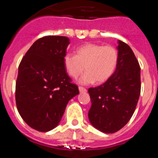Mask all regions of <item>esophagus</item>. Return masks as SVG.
<instances>
[{
	"label": "esophagus",
	"mask_w": 158,
	"mask_h": 158,
	"mask_svg": "<svg viewBox=\"0 0 158 158\" xmlns=\"http://www.w3.org/2000/svg\"><path fill=\"white\" fill-rule=\"evenodd\" d=\"M79 91H80V93H85L87 90H86L85 88H84V87H81V86H79Z\"/></svg>",
	"instance_id": "esophagus-1"
}]
</instances>
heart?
I'll use <instances>...</instances> for the list:
<instances>
[{
	"instance_id": "b5f03b06",
	"label": "heart",
	"mask_w": 158,
	"mask_h": 158,
	"mask_svg": "<svg viewBox=\"0 0 158 158\" xmlns=\"http://www.w3.org/2000/svg\"><path fill=\"white\" fill-rule=\"evenodd\" d=\"M118 61V53L115 47L97 43H86L77 49L75 56L66 54L63 58L64 66L73 78H77L85 69L80 79L84 85L107 81L115 73Z\"/></svg>"
}]
</instances>
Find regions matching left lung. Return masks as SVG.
Masks as SVG:
<instances>
[{"mask_svg": "<svg viewBox=\"0 0 158 158\" xmlns=\"http://www.w3.org/2000/svg\"><path fill=\"white\" fill-rule=\"evenodd\" d=\"M118 61L112 76L103 85L89 88L92 105L89 118L107 134L122 129L131 119L141 92L140 65L131 47L118 40Z\"/></svg>", "mask_w": 158, "mask_h": 158, "instance_id": "8db88e82", "label": "left lung"}]
</instances>
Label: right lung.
I'll return each instance as SVG.
<instances>
[{
  "label": "right lung",
  "instance_id": "1",
  "mask_svg": "<svg viewBox=\"0 0 158 158\" xmlns=\"http://www.w3.org/2000/svg\"><path fill=\"white\" fill-rule=\"evenodd\" d=\"M69 44L65 36L40 38L19 63L16 107L24 122L38 131L47 132L58 126L68 102L79 94L64 66Z\"/></svg>",
  "mask_w": 158,
  "mask_h": 158
}]
</instances>
